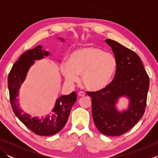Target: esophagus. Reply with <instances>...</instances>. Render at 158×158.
<instances>
[{
  "label": "esophagus",
  "mask_w": 158,
  "mask_h": 158,
  "mask_svg": "<svg viewBox=\"0 0 158 158\" xmlns=\"http://www.w3.org/2000/svg\"><path fill=\"white\" fill-rule=\"evenodd\" d=\"M78 96L79 97H83V96H85V92H79L78 93Z\"/></svg>",
  "instance_id": "1"
}]
</instances>
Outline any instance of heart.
<instances>
[{
  "instance_id": "heart-1",
  "label": "heart",
  "mask_w": 158,
  "mask_h": 158,
  "mask_svg": "<svg viewBox=\"0 0 158 158\" xmlns=\"http://www.w3.org/2000/svg\"><path fill=\"white\" fill-rule=\"evenodd\" d=\"M116 69L113 54L94 46L73 51L68 62L60 64V71L66 81L75 83L81 75V81L90 90L102 89L109 84Z\"/></svg>"
}]
</instances>
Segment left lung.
<instances>
[{"label":"left lung","instance_id":"8db88e82","mask_svg":"<svg viewBox=\"0 0 158 158\" xmlns=\"http://www.w3.org/2000/svg\"><path fill=\"white\" fill-rule=\"evenodd\" d=\"M105 42L111 48L116 60L115 77L106 88L87 94L92 98L96 127L103 135L117 136L127 132L143 117L149 78L135 52L111 39ZM123 97L129 99V106L126 110L119 111L116 105Z\"/></svg>","mask_w":158,"mask_h":158}]
</instances>
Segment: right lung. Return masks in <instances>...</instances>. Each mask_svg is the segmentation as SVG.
I'll return each instance as SVG.
<instances>
[{
  "instance_id": "1",
  "label": "right lung",
  "mask_w": 158,
  "mask_h": 158,
  "mask_svg": "<svg viewBox=\"0 0 158 158\" xmlns=\"http://www.w3.org/2000/svg\"><path fill=\"white\" fill-rule=\"evenodd\" d=\"M62 42L64 39L58 38ZM50 52L43 49V46L39 45L31 50L26 52L19 57L18 61L14 63L8 76V88L9 91L10 102L12 109L18 118L24 125L40 136H51L61 130L68 120L72 106L77 100L75 92L69 95L60 96L56 100L55 106L50 115L40 117H32L28 113H23L18 102L19 89L24 82L28 70L35 63V60L49 56Z\"/></svg>"
}]
</instances>
